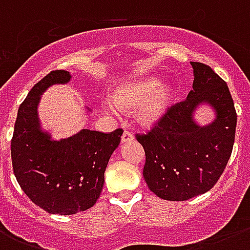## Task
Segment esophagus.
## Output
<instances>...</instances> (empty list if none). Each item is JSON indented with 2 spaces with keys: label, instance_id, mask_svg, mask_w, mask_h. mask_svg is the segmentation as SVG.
I'll return each mask as SVG.
<instances>
[{
  "label": "esophagus",
  "instance_id": "obj_1",
  "mask_svg": "<svg viewBox=\"0 0 250 250\" xmlns=\"http://www.w3.org/2000/svg\"><path fill=\"white\" fill-rule=\"evenodd\" d=\"M135 139L132 132H129V131H125L123 135H122V143H128V141H132Z\"/></svg>",
  "mask_w": 250,
  "mask_h": 250
}]
</instances>
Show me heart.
I'll list each match as a JSON object with an SVG mask.
<instances>
[{
	"instance_id": "1",
	"label": "heart",
	"mask_w": 250,
	"mask_h": 250,
	"mask_svg": "<svg viewBox=\"0 0 250 250\" xmlns=\"http://www.w3.org/2000/svg\"><path fill=\"white\" fill-rule=\"evenodd\" d=\"M161 84V80L154 78H145L123 84L115 90L113 100L105 102V107L110 113L119 114L121 109L141 106L137 114L139 121L146 125H156L166 114L174 94L171 86H165L160 90Z\"/></svg>"
}]
</instances>
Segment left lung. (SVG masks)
<instances>
[{
	"label": "left lung",
	"instance_id": "8db88e82",
	"mask_svg": "<svg viewBox=\"0 0 250 250\" xmlns=\"http://www.w3.org/2000/svg\"><path fill=\"white\" fill-rule=\"evenodd\" d=\"M193 89L146 133L136 139L145 150L144 179L149 189L168 201H186L210 190L232 153L237 115L226 82L210 66L190 62ZM208 103L217 117L201 127L193 119L197 106Z\"/></svg>",
	"mask_w": 250,
	"mask_h": 250
}]
</instances>
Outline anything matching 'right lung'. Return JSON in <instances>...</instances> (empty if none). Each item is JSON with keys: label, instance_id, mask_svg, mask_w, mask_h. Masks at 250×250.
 <instances>
[{"label": "right lung", "instance_id": "1", "mask_svg": "<svg viewBox=\"0 0 250 250\" xmlns=\"http://www.w3.org/2000/svg\"><path fill=\"white\" fill-rule=\"evenodd\" d=\"M64 70L49 72L21 104L11 139V162L19 186L35 205L50 214L71 215L96 204L105 183V170L121 143L123 129L100 132L82 129L57 141L40 127V96L54 84H66Z\"/></svg>", "mask_w": 250, "mask_h": 250}]
</instances>
